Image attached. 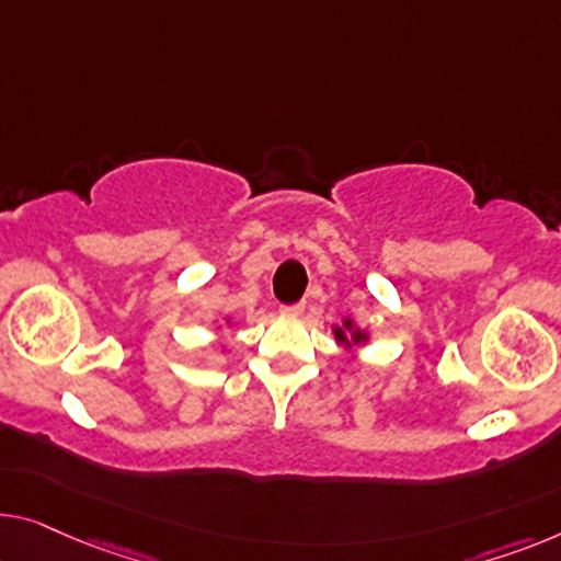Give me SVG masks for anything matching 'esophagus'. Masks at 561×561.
<instances>
[{
  "mask_svg": "<svg viewBox=\"0 0 561 561\" xmlns=\"http://www.w3.org/2000/svg\"><path fill=\"white\" fill-rule=\"evenodd\" d=\"M279 312H282V314H287V317H297V314H302V312H305V302H297V305H282V307H279Z\"/></svg>",
  "mask_w": 561,
  "mask_h": 561,
  "instance_id": "obj_1",
  "label": "esophagus"
}]
</instances>
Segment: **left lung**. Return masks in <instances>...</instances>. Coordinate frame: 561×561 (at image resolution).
I'll use <instances>...</instances> for the list:
<instances>
[{
    "mask_svg": "<svg viewBox=\"0 0 561 561\" xmlns=\"http://www.w3.org/2000/svg\"><path fill=\"white\" fill-rule=\"evenodd\" d=\"M347 328H350V322H347ZM334 334H337V340L340 342H345V332H342V330H334ZM363 340V334L360 332H355V340L353 342H360Z\"/></svg>",
    "mask_w": 561,
    "mask_h": 561,
    "instance_id": "8db88e82",
    "label": "left lung"
}]
</instances>
